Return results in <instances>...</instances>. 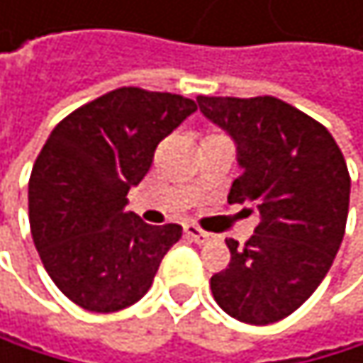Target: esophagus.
Instances as JSON below:
<instances>
[{"label":"esophagus","instance_id":"esophagus-1","mask_svg":"<svg viewBox=\"0 0 363 363\" xmlns=\"http://www.w3.org/2000/svg\"><path fill=\"white\" fill-rule=\"evenodd\" d=\"M185 233H187V237H191V240L196 242V244H208V242H213V237L216 235H211V233H206V230H202V228H198L196 224H187L185 226Z\"/></svg>","mask_w":363,"mask_h":363}]
</instances>
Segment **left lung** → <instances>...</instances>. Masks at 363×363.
Returning <instances> with one entry per match:
<instances>
[{
    "mask_svg": "<svg viewBox=\"0 0 363 363\" xmlns=\"http://www.w3.org/2000/svg\"><path fill=\"white\" fill-rule=\"evenodd\" d=\"M196 100L235 141L242 176L228 202L259 213L244 246L226 240L230 263L211 277L213 298L242 323H279L313 294L340 250L351 198L346 161L323 123L277 97Z\"/></svg>",
    "mask_w": 363,
    "mask_h": 363,
    "instance_id": "left-lung-1",
    "label": "left lung"
}]
</instances>
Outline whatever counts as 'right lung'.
Returning a JSON list of instances; mask_svg holds the SVG:
<instances>
[{"label":"right lung","mask_w":363,"mask_h":363,"mask_svg":"<svg viewBox=\"0 0 363 363\" xmlns=\"http://www.w3.org/2000/svg\"><path fill=\"white\" fill-rule=\"evenodd\" d=\"M196 111L189 97L123 86L67 115L48 137L28 185L32 240L56 287L82 309L135 305L183 235L123 206L157 145Z\"/></svg>","instance_id":"add662e5"}]
</instances>
